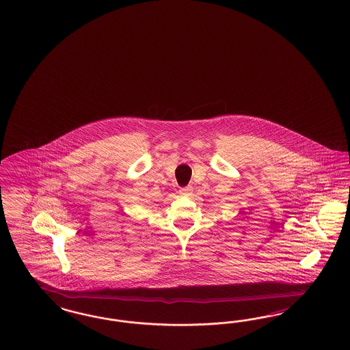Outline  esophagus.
I'll return each instance as SVG.
<instances>
[{"instance_id": "esophagus-1", "label": "esophagus", "mask_w": 350, "mask_h": 350, "mask_svg": "<svg viewBox=\"0 0 350 350\" xmlns=\"http://www.w3.org/2000/svg\"><path fill=\"white\" fill-rule=\"evenodd\" d=\"M181 196H191L193 193L192 187H185V188H181L180 191H179Z\"/></svg>"}]
</instances>
